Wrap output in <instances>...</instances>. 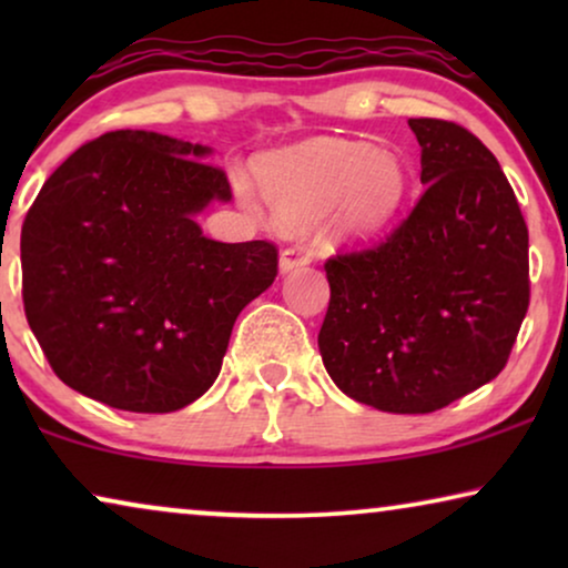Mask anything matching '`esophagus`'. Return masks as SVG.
<instances>
[{
  "label": "esophagus",
  "mask_w": 568,
  "mask_h": 568,
  "mask_svg": "<svg viewBox=\"0 0 568 568\" xmlns=\"http://www.w3.org/2000/svg\"><path fill=\"white\" fill-rule=\"evenodd\" d=\"M310 261H313V251H310L307 245L297 243V245L284 247L282 255H278V268H282V274H286V271H292V268L307 266Z\"/></svg>",
  "instance_id": "1"
}]
</instances>
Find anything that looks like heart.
<instances>
[{
	"instance_id": "obj_1",
	"label": "heart",
	"mask_w": 568,
	"mask_h": 568,
	"mask_svg": "<svg viewBox=\"0 0 568 568\" xmlns=\"http://www.w3.org/2000/svg\"><path fill=\"white\" fill-rule=\"evenodd\" d=\"M263 189L278 220L305 224L328 214L333 235L356 240L385 230L408 196V173L393 152L362 142H313L266 160ZM237 196L261 214L247 178H235Z\"/></svg>"
}]
</instances>
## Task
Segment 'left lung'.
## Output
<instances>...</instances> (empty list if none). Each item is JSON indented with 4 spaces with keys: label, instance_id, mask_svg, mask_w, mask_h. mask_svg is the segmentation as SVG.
Wrapping results in <instances>:
<instances>
[{
    "label": "left lung",
    "instance_id": "1",
    "mask_svg": "<svg viewBox=\"0 0 568 568\" xmlns=\"http://www.w3.org/2000/svg\"><path fill=\"white\" fill-rule=\"evenodd\" d=\"M426 191L377 245L325 261L323 364L348 398L432 414L494 379L530 305L527 224L491 150L460 123L408 119Z\"/></svg>",
    "mask_w": 568,
    "mask_h": 568
}]
</instances>
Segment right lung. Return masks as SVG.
<instances>
[{
  "instance_id": "right-lung-1",
  "label": "right lung",
  "mask_w": 568,
  "mask_h": 568,
  "mask_svg": "<svg viewBox=\"0 0 568 568\" xmlns=\"http://www.w3.org/2000/svg\"><path fill=\"white\" fill-rule=\"evenodd\" d=\"M206 146L111 131L53 170L20 235L22 305L61 383L170 414L214 385L232 325L278 274L268 240L216 243L196 214L230 201Z\"/></svg>"
}]
</instances>
